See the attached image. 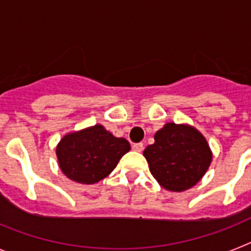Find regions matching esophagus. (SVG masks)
Wrapping results in <instances>:
<instances>
[{
	"mask_svg": "<svg viewBox=\"0 0 251 251\" xmlns=\"http://www.w3.org/2000/svg\"><path fill=\"white\" fill-rule=\"evenodd\" d=\"M133 151H136V152H142L143 151V143H136V145H133Z\"/></svg>",
	"mask_w": 251,
	"mask_h": 251,
	"instance_id": "34e87169",
	"label": "esophagus"
}]
</instances>
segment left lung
I'll return each mask as SVG.
<instances>
[{
	"instance_id": "8db88e82",
	"label": "left lung",
	"mask_w": 251,
	"mask_h": 251,
	"mask_svg": "<svg viewBox=\"0 0 251 251\" xmlns=\"http://www.w3.org/2000/svg\"><path fill=\"white\" fill-rule=\"evenodd\" d=\"M143 156L157 182L172 192L194 187L212 161L211 148L200 130L172 122L157 130L154 143L147 146Z\"/></svg>"
}]
</instances>
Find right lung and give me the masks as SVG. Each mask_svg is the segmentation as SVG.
Wrapping results in <instances>:
<instances>
[{"label":"right lung","mask_w":251,"mask_h":251,"mask_svg":"<svg viewBox=\"0 0 251 251\" xmlns=\"http://www.w3.org/2000/svg\"><path fill=\"white\" fill-rule=\"evenodd\" d=\"M129 150L127 139L114 137L101 124H95L65 134L56 146V157L69 179L93 185L112 174Z\"/></svg>","instance_id":"1"}]
</instances>
